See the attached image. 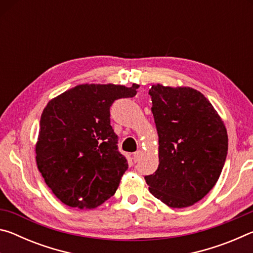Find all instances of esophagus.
<instances>
[{
	"instance_id": "obj_1",
	"label": "esophagus",
	"mask_w": 253,
	"mask_h": 253,
	"mask_svg": "<svg viewBox=\"0 0 253 253\" xmlns=\"http://www.w3.org/2000/svg\"><path fill=\"white\" fill-rule=\"evenodd\" d=\"M139 156H140V151H137L134 153V155H132V158H134V162H138L139 160Z\"/></svg>"
}]
</instances>
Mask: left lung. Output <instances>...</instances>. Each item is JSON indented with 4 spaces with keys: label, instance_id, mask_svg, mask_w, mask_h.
Here are the masks:
<instances>
[{
    "label": "left lung",
    "instance_id": "8db88e82",
    "mask_svg": "<svg viewBox=\"0 0 253 253\" xmlns=\"http://www.w3.org/2000/svg\"><path fill=\"white\" fill-rule=\"evenodd\" d=\"M148 93L160 165L145 181L149 192L169 207H191L212 190L223 169L225 126L211 102L195 89L153 84Z\"/></svg>",
    "mask_w": 253,
    "mask_h": 253
}]
</instances>
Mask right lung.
I'll return each mask as SVG.
<instances>
[{
	"instance_id": "right-lung-1",
	"label": "right lung",
	"mask_w": 253,
	"mask_h": 253,
	"mask_svg": "<svg viewBox=\"0 0 253 253\" xmlns=\"http://www.w3.org/2000/svg\"><path fill=\"white\" fill-rule=\"evenodd\" d=\"M138 84H79L50 100L41 115L37 165L68 207L95 209L116 193L128 169L110 125V107Z\"/></svg>"
}]
</instances>
